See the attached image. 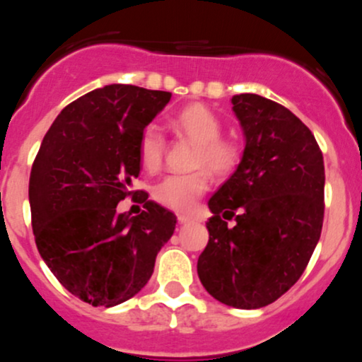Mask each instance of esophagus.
<instances>
[{
	"label": "esophagus",
	"instance_id": "1",
	"mask_svg": "<svg viewBox=\"0 0 362 362\" xmlns=\"http://www.w3.org/2000/svg\"><path fill=\"white\" fill-rule=\"evenodd\" d=\"M192 220H193V218L188 216V214H177V221H180L181 225L189 223V221H192Z\"/></svg>",
	"mask_w": 362,
	"mask_h": 362
}]
</instances>
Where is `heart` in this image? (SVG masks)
I'll return each instance as SVG.
<instances>
[{"mask_svg":"<svg viewBox=\"0 0 362 362\" xmlns=\"http://www.w3.org/2000/svg\"><path fill=\"white\" fill-rule=\"evenodd\" d=\"M167 124L176 135L195 142L192 167L195 173L182 176H169L153 189V197L158 204L173 211L192 209L195 200L209 188V174L214 177H230L241 167L245 151L241 142L234 137L221 135L223 123L214 110L204 103H188L167 117ZM137 153L141 165L149 173L160 169L165 155V141L156 128L148 127L142 130L137 142Z\"/></svg>","mask_w":362,"mask_h":362,"instance_id":"heart-1","label":"heart"}]
</instances>
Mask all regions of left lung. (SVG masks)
<instances>
[{
    "label": "left lung",
    "mask_w": 362,
    "mask_h": 362,
    "mask_svg": "<svg viewBox=\"0 0 362 362\" xmlns=\"http://www.w3.org/2000/svg\"><path fill=\"white\" fill-rule=\"evenodd\" d=\"M232 105L245 158L211 197L209 241L197 273L214 299L253 310L281 298L313 255L324 223V156L287 107L253 93L235 95Z\"/></svg>",
    "instance_id": "8db88e82"
}]
</instances>
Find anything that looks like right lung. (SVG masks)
I'll return each instance as SVG.
<instances>
[{
    "mask_svg": "<svg viewBox=\"0 0 362 362\" xmlns=\"http://www.w3.org/2000/svg\"><path fill=\"white\" fill-rule=\"evenodd\" d=\"M169 91L110 84L68 103L42 141L30 177L37 248L59 284L93 306L134 298L151 278L176 216L134 189L137 142ZM127 196L145 204L119 215Z\"/></svg>",
    "mask_w": 362,
    "mask_h": 362,
    "instance_id": "add662e5",
    "label": "right lung"
}]
</instances>
